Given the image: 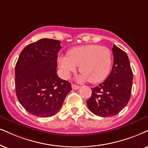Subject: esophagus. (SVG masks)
Returning a JSON list of instances; mask_svg holds the SVG:
<instances>
[{"label":"esophagus","instance_id":"1","mask_svg":"<svg viewBox=\"0 0 148 148\" xmlns=\"http://www.w3.org/2000/svg\"><path fill=\"white\" fill-rule=\"evenodd\" d=\"M72 87L73 89H78L80 88V86L76 85H75V84H72Z\"/></svg>","mask_w":148,"mask_h":148}]
</instances>
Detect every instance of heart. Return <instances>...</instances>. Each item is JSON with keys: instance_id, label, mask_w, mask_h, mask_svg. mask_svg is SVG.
Returning <instances> with one entry per match:
<instances>
[{"instance_id": "obj_1", "label": "heart", "mask_w": 148, "mask_h": 148, "mask_svg": "<svg viewBox=\"0 0 148 148\" xmlns=\"http://www.w3.org/2000/svg\"><path fill=\"white\" fill-rule=\"evenodd\" d=\"M57 62L63 78H68L79 65L81 72L77 80L91 83L102 81L108 76L112 65L109 48L96 44H87L69 50L67 55L59 56Z\"/></svg>"}]
</instances>
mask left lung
<instances>
[{"instance_id":"left-lung-1","label":"left lung","mask_w":148,"mask_h":148,"mask_svg":"<svg viewBox=\"0 0 148 148\" xmlns=\"http://www.w3.org/2000/svg\"><path fill=\"white\" fill-rule=\"evenodd\" d=\"M113 65L107 78L92 89L87 101L88 108L95 115L111 117L117 115L127 105L132 86V74L127 54L113 44Z\"/></svg>"}]
</instances>
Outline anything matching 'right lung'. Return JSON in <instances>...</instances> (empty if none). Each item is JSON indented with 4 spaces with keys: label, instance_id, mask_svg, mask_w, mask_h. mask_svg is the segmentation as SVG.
<instances>
[{
    "label": "right lung",
    "instance_id": "1",
    "mask_svg": "<svg viewBox=\"0 0 148 148\" xmlns=\"http://www.w3.org/2000/svg\"><path fill=\"white\" fill-rule=\"evenodd\" d=\"M61 42L41 39L26 46L15 67L18 100L29 113L48 117L59 111L72 90L70 83L57 74Z\"/></svg>",
    "mask_w": 148,
    "mask_h": 148
}]
</instances>
